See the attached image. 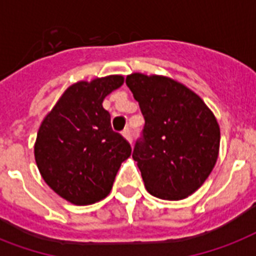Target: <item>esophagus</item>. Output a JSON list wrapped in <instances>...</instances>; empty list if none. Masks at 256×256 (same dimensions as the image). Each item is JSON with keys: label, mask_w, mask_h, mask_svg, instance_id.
Returning a JSON list of instances; mask_svg holds the SVG:
<instances>
[{"label": "esophagus", "mask_w": 256, "mask_h": 256, "mask_svg": "<svg viewBox=\"0 0 256 256\" xmlns=\"http://www.w3.org/2000/svg\"><path fill=\"white\" fill-rule=\"evenodd\" d=\"M122 134H124V138H126V140H128V142H130V144H132V132H130V128H124Z\"/></svg>", "instance_id": "obj_1"}]
</instances>
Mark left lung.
<instances>
[{
  "label": "left lung",
  "mask_w": 256,
  "mask_h": 256,
  "mask_svg": "<svg viewBox=\"0 0 256 256\" xmlns=\"http://www.w3.org/2000/svg\"><path fill=\"white\" fill-rule=\"evenodd\" d=\"M126 85L144 118L132 158L146 190L166 200L187 198L208 178L218 160L216 118L200 96L168 77L132 73Z\"/></svg>",
  "instance_id": "left-lung-1"
}]
</instances>
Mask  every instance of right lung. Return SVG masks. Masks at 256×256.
I'll list each match as a JSON object with an SVG mask.
<instances>
[{"label":"right lung","mask_w":256,"mask_h":256,"mask_svg":"<svg viewBox=\"0 0 256 256\" xmlns=\"http://www.w3.org/2000/svg\"><path fill=\"white\" fill-rule=\"evenodd\" d=\"M122 84V76L74 84L40 126L34 144L38 170L52 190L73 204L106 198L120 164L132 154L102 106L104 96Z\"/></svg>","instance_id":"obj_1"}]
</instances>
